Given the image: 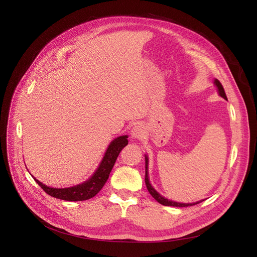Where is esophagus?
Returning <instances> with one entry per match:
<instances>
[{"mask_svg":"<svg viewBox=\"0 0 257 257\" xmlns=\"http://www.w3.org/2000/svg\"><path fill=\"white\" fill-rule=\"evenodd\" d=\"M146 135V130L144 127L143 124H136V125L133 126L132 128V136L136 139H142Z\"/></svg>","mask_w":257,"mask_h":257,"instance_id":"1","label":"esophagus"}]
</instances>
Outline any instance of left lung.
I'll return each instance as SVG.
<instances>
[{"label":"left lung","instance_id":"left-lung-1","mask_svg":"<svg viewBox=\"0 0 257 257\" xmlns=\"http://www.w3.org/2000/svg\"><path fill=\"white\" fill-rule=\"evenodd\" d=\"M214 83H215V85L217 87V89H219L220 95H221L222 97H224L225 99H227V96H226V94H225V91H224V88H223L222 83H221L219 80H217V79L214 80ZM145 182H146L147 189H148V191H149V193L152 195V197H153L155 200H158L160 204L164 205V206H172V207H190V206L197 205V204H199V203H201V201H203V200H200V201H197V203H193V204H180V203H176V201L168 200V199H166L165 197L161 196L160 194L152 188L150 182H149V179H148V158H147V157H146V176H145Z\"/></svg>","mask_w":257,"mask_h":257}]
</instances>
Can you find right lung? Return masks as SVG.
<instances>
[{"label": "right lung", "instance_id": "1", "mask_svg": "<svg viewBox=\"0 0 257 257\" xmlns=\"http://www.w3.org/2000/svg\"><path fill=\"white\" fill-rule=\"evenodd\" d=\"M127 136H120L118 138H115L109 145V147H108V149L105 153V157L102 163H100V165L97 168L95 174L84 183L67 189H53L49 188V186H46L45 184L36 180L34 178L35 181L46 193L48 194V195L52 197L67 201H80L90 199L92 197H94L96 194L102 190L108 177H109V174L114 165L116 158H118L119 153L121 152L123 148L127 145Z\"/></svg>", "mask_w": 257, "mask_h": 257}]
</instances>
